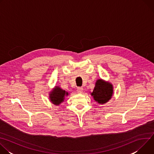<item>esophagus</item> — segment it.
<instances>
[{"label": "esophagus", "mask_w": 154, "mask_h": 154, "mask_svg": "<svg viewBox=\"0 0 154 154\" xmlns=\"http://www.w3.org/2000/svg\"><path fill=\"white\" fill-rule=\"evenodd\" d=\"M83 88L80 87V88H78L77 89V92L78 93H79V94H81V93H83Z\"/></svg>", "instance_id": "1"}]
</instances>
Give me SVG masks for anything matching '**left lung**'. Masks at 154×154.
Wrapping results in <instances>:
<instances>
[{
  "label": "left lung",
  "mask_w": 154,
  "mask_h": 154,
  "mask_svg": "<svg viewBox=\"0 0 154 154\" xmlns=\"http://www.w3.org/2000/svg\"><path fill=\"white\" fill-rule=\"evenodd\" d=\"M113 94L112 84L105 82L102 79H98L95 84L93 93H91L94 99L100 104H103L111 99Z\"/></svg>",
  "instance_id": "1"
}]
</instances>
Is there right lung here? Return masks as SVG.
I'll return each mask as SVG.
<instances>
[{
	"label": "right lung",
	"instance_id": "right-lung-1",
	"mask_svg": "<svg viewBox=\"0 0 154 154\" xmlns=\"http://www.w3.org/2000/svg\"><path fill=\"white\" fill-rule=\"evenodd\" d=\"M68 93L62 90L59 86H55L49 94V98L51 102L55 105H59L64 100L65 96H68Z\"/></svg>",
	"mask_w": 154,
	"mask_h": 154
}]
</instances>
